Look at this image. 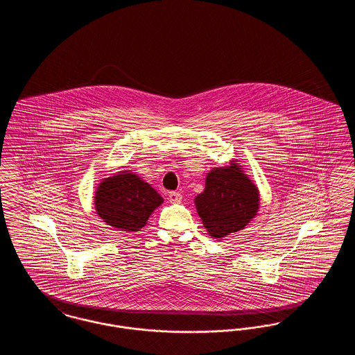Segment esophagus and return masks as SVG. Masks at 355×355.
Here are the masks:
<instances>
[{"label": "esophagus", "instance_id": "34e87169", "mask_svg": "<svg viewBox=\"0 0 355 355\" xmlns=\"http://www.w3.org/2000/svg\"><path fill=\"white\" fill-rule=\"evenodd\" d=\"M169 200L170 202L173 203L181 202L182 196H181V193H178V191H170Z\"/></svg>", "mask_w": 355, "mask_h": 355}]
</instances>
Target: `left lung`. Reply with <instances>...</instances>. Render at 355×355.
<instances>
[{"label": "left lung", "mask_w": 355, "mask_h": 355, "mask_svg": "<svg viewBox=\"0 0 355 355\" xmlns=\"http://www.w3.org/2000/svg\"><path fill=\"white\" fill-rule=\"evenodd\" d=\"M258 205L257 187L236 164L211 170L203 193L196 198L203 226L214 238L243 229L254 218Z\"/></svg>", "instance_id": "8db88e82"}]
</instances>
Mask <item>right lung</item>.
I'll list each match as a JSON object with an SVG mask.
<instances>
[{
    "label": "right lung",
    "mask_w": 355,
    "mask_h": 355,
    "mask_svg": "<svg viewBox=\"0 0 355 355\" xmlns=\"http://www.w3.org/2000/svg\"><path fill=\"white\" fill-rule=\"evenodd\" d=\"M94 200L102 220L123 232H138L154 209L164 202L152 186L129 171L102 181Z\"/></svg>",
    "instance_id": "1"
}]
</instances>
